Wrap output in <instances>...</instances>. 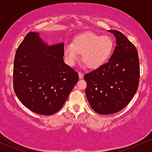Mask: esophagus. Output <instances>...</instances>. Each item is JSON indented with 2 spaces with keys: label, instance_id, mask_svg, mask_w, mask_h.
<instances>
[{
  "label": "esophagus",
  "instance_id": "34e87169",
  "mask_svg": "<svg viewBox=\"0 0 152 152\" xmlns=\"http://www.w3.org/2000/svg\"><path fill=\"white\" fill-rule=\"evenodd\" d=\"M78 75H79V78L80 79H83V77H84V74L83 72H79L78 73Z\"/></svg>",
  "mask_w": 152,
  "mask_h": 152
}]
</instances>
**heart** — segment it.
Here are the masks:
<instances>
[{"label":"heart","mask_w":152,"mask_h":152,"mask_svg":"<svg viewBox=\"0 0 152 152\" xmlns=\"http://www.w3.org/2000/svg\"><path fill=\"white\" fill-rule=\"evenodd\" d=\"M113 48L110 37L85 32L75 37L72 43L64 46V54L69 65H74L79 60V54H82V60L87 67L97 69L107 61Z\"/></svg>","instance_id":"obj_1"}]
</instances>
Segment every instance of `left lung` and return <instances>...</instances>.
Segmentation results:
<instances>
[{"mask_svg":"<svg viewBox=\"0 0 152 152\" xmlns=\"http://www.w3.org/2000/svg\"><path fill=\"white\" fill-rule=\"evenodd\" d=\"M116 38L107 63L87 73L85 94L91 107L99 115L120 111L136 94L140 81V62L135 46L124 35L110 30Z\"/></svg>","mask_w":152,"mask_h":152,"instance_id":"left-lung-1","label":"left lung"}]
</instances>
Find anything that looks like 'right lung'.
<instances>
[{
	"mask_svg": "<svg viewBox=\"0 0 152 152\" xmlns=\"http://www.w3.org/2000/svg\"><path fill=\"white\" fill-rule=\"evenodd\" d=\"M64 42L49 45L40 33L30 32L14 59L13 89L32 112L51 115L60 110L79 80L78 73L63 60Z\"/></svg>",
	"mask_w": 152,
	"mask_h": 152,
	"instance_id": "obj_1",
	"label": "right lung"
}]
</instances>
